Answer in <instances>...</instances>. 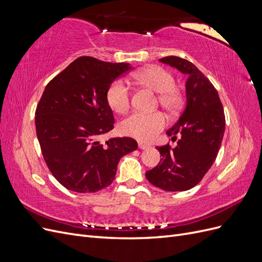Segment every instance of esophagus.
<instances>
[{"label":"esophagus","mask_w":262,"mask_h":262,"mask_svg":"<svg viewBox=\"0 0 262 262\" xmlns=\"http://www.w3.org/2000/svg\"><path fill=\"white\" fill-rule=\"evenodd\" d=\"M149 147H150V145L145 144V143H142V142H140V143H139V148H141V149H147Z\"/></svg>","instance_id":"34e87169"}]
</instances>
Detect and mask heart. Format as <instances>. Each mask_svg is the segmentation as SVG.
Returning <instances> with one entry per match:
<instances>
[{
    "instance_id": "1",
    "label": "heart",
    "mask_w": 262,
    "mask_h": 262,
    "mask_svg": "<svg viewBox=\"0 0 262 262\" xmlns=\"http://www.w3.org/2000/svg\"><path fill=\"white\" fill-rule=\"evenodd\" d=\"M133 78L147 86L152 91L160 93V104L168 110H175L181 102V96L175 86L172 74L162 67H149L133 74ZM107 102L117 114H124L130 107V91L126 84L118 80L107 91ZM167 124L165 115L156 112L152 114L133 113L121 122V131L125 136L140 141L150 142L157 138Z\"/></svg>"
}]
</instances>
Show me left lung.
<instances>
[{
    "mask_svg": "<svg viewBox=\"0 0 262 262\" xmlns=\"http://www.w3.org/2000/svg\"><path fill=\"white\" fill-rule=\"evenodd\" d=\"M160 61L188 75L187 105L166 132L175 140L179 134L177 145L157 146L161 162L145 176L165 191H185L199 184L215 161L225 131V115L215 87L193 63L175 55Z\"/></svg>",
    "mask_w": 262,
    "mask_h": 262,
    "instance_id": "left-lung-1",
    "label": "left lung"
}]
</instances>
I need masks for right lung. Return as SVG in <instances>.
<instances>
[{
  "mask_svg": "<svg viewBox=\"0 0 262 262\" xmlns=\"http://www.w3.org/2000/svg\"><path fill=\"white\" fill-rule=\"evenodd\" d=\"M130 69L80 57L46 86L36 108L37 138L49 170L67 189L87 193L108 187L120 158L138 148L128 137L100 142L115 123L107 91Z\"/></svg>",
  "mask_w": 262,
  "mask_h": 262,
  "instance_id": "add662e5",
  "label": "right lung"
}]
</instances>
